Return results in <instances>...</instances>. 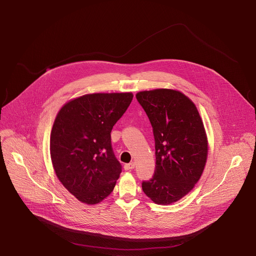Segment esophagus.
<instances>
[{"instance_id":"obj_1","label":"esophagus","mask_w":256,"mask_h":256,"mask_svg":"<svg viewBox=\"0 0 256 256\" xmlns=\"http://www.w3.org/2000/svg\"><path fill=\"white\" fill-rule=\"evenodd\" d=\"M134 168H135V164H134V162H129V164H126L124 166L125 170H133Z\"/></svg>"}]
</instances>
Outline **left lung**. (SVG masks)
Listing matches in <instances>:
<instances>
[{
	"label": "left lung",
	"mask_w": 256,
	"mask_h": 256,
	"mask_svg": "<svg viewBox=\"0 0 256 256\" xmlns=\"http://www.w3.org/2000/svg\"><path fill=\"white\" fill-rule=\"evenodd\" d=\"M156 144L152 178L142 188L156 204L170 205L187 195L200 180L208 156V139L194 102L172 88L139 92Z\"/></svg>",
	"instance_id": "obj_1"
}]
</instances>
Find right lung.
Returning a JSON list of instances; mask_svg holds the SVG:
<instances>
[{
    "label": "right lung",
    "instance_id": "add662e5",
    "mask_svg": "<svg viewBox=\"0 0 256 256\" xmlns=\"http://www.w3.org/2000/svg\"><path fill=\"white\" fill-rule=\"evenodd\" d=\"M133 100L132 92L88 94L58 111L50 135V156L64 187L88 205L106 199L122 172L111 146V130Z\"/></svg>",
    "mask_w": 256,
    "mask_h": 256
}]
</instances>
